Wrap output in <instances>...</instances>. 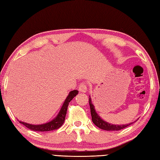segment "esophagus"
Wrapping results in <instances>:
<instances>
[{"instance_id": "esophagus-1", "label": "esophagus", "mask_w": 160, "mask_h": 160, "mask_svg": "<svg viewBox=\"0 0 160 160\" xmlns=\"http://www.w3.org/2000/svg\"><path fill=\"white\" fill-rule=\"evenodd\" d=\"M79 90L80 92H87V83L83 82L80 83L79 86Z\"/></svg>"}]
</instances>
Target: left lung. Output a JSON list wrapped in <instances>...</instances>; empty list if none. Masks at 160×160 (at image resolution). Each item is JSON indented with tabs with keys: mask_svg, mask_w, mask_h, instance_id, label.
Returning a JSON list of instances; mask_svg holds the SVG:
<instances>
[{
	"mask_svg": "<svg viewBox=\"0 0 160 160\" xmlns=\"http://www.w3.org/2000/svg\"><path fill=\"white\" fill-rule=\"evenodd\" d=\"M89 104L90 106V112H91V116H92V120L93 123L95 125H97L98 128H100L101 129H103L105 131H119L121 130L122 129H125L126 127L128 126L131 125L132 123H129L127 124V125H112V124H109L107 122L104 121L100 118L97 112L95 111L94 109V106L93 104L92 103L91 101V98H89Z\"/></svg>",
	"mask_w": 160,
	"mask_h": 160,
	"instance_id": "8db88e82",
	"label": "left lung"
}]
</instances>
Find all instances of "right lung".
<instances>
[{"label":"right lung","instance_id":"obj_1","mask_svg":"<svg viewBox=\"0 0 160 160\" xmlns=\"http://www.w3.org/2000/svg\"><path fill=\"white\" fill-rule=\"evenodd\" d=\"M78 94L77 90H73L71 91L66 99L64 101V103L63 104L62 108L59 112L58 116L56 117L55 119H53L52 121L49 122L46 124H42V125H31V124H28L27 122H24L22 121H19L20 123L22 124L23 125L25 126L27 128L32 131H52L59 129L61 127L63 123L64 122L66 115L67 113V109L69 105V102L72 100V98L77 96Z\"/></svg>","mask_w":160,"mask_h":160}]
</instances>
